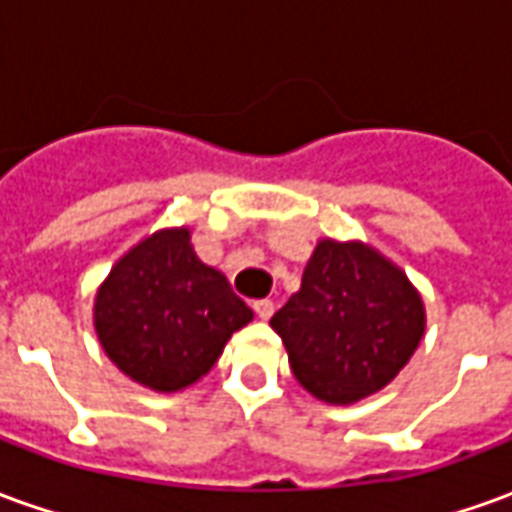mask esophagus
Returning <instances> with one entry per match:
<instances>
[{
  "label": "esophagus",
  "mask_w": 512,
  "mask_h": 512,
  "mask_svg": "<svg viewBox=\"0 0 512 512\" xmlns=\"http://www.w3.org/2000/svg\"><path fill=\"white\" fill-rule=\"evenodd\" d=\"M255 312H257V318H260V321H268V318L274 315V301L257 299L255 301Z\"/></svg>",
  "instance_id": "esophagus-1"
}]
</instances>
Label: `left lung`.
Wrapping results in <instances>:
<instances>
[{"instance_id":"left-lung-1","label":"left lung","mask_w":512,"mask_h":512,"mask_svg":"<svg viewBox=\"0 0 512 512\" xmlns=\"http://www.w3.org/2000/svg\"><path fill=\"white\" fill-rule=\"evenodd\" d=\"M271 329L312 397L351 406L408 365L425 337V301L406 271L370 244L323 238Z\"/></svg>"}]
</instances>
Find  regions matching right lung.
Returning <instances> with one entry per match:
<instances>
[{
	"label": "right lung",
	"mask_w": 512,
	"mask_h": 512,
	"mask_svg": "<svg viewBox=\"0 0 512 512\" xmlns=\"http://www.w3.org/2000/svg\"><path fill=\"white\" fill-rule=\"evenodd\" d=\"M255 318L189 227H164L117 260L93 304L104 354L153 392H180L211 370L233 332Z\"/></svg>",
	"instance_id": "1"
}]
</instances>
